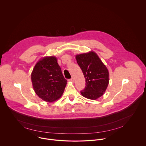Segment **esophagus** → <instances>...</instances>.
I'll list each match as a JSON object with an SVG mask.
<instances>
[{
    "mask_svg": "<svg viewBox=\"0 0 146 146\" xmlns=\"http://www.w3.org/2000/svg\"><path fill=\"white\" fill-rule=\"evenodd\" d=\"M68 80H69V82H74V78H72Z\"/></svg>",
    "mask_w": 146,
    "mask_h": 146,
    "instance_id": "34e87169",
    "label": "esophagus"
}]
</instances>
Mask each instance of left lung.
Returning <instances> with one entry per match:
<instances>
[{
    "mask_svg": "<svg viewBox=\"0 0 146 146\" xmlns=\"http://www.w3.org/2000/svg\"><path fill=\"white\" fill-rule=\"evenodd\" d=\"M76 59L85 79L86 86L80 92L82 96L93 100L101 97L109 82V74L106 66L93 52L78 54Z\"/></svg>",
    "mask_w": 146,
    "mask_h": 146,
    "instance_id": "left-lung-1",
    "label": "left lung"
}]
</instances>
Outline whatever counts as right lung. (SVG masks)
<instances>
[{
  "label": "right lung",
  "instance_id": "right-lung-1",
  "mask_svg": "<svg viewBox=\"0 0 146 146\" xmlns=\"http://www.w3.org/2000/svg\"><path fill=\"white\" fill-rule=\"evenodd\" d=\"M31 81L36 94L42 100L51 102L60 98L63 93L67 80L55 57H46L35 66Z\"/></svg>",
  "mask_w": 146,
  "mask_h": 146
}]
</instances>
